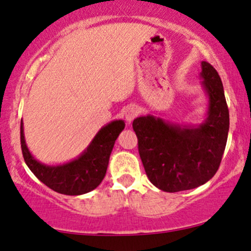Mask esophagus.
I'll use <instances>...</instances> for the list:
<instances>
[{
    "mask_svg": "<svg viewBox=\"0 0 251 251\" xmlns=\"http://www.w3.org/2000/svg\"><path fill=\"white\" fill-rule=\"evenodd\" d=\"M139 114V108L135 106V105H129V106L126 108L125 111V118L126 122L131 124L134 120V118Z\"/></svg>",
    "mask_w": 251,
    "mask_h": 251,
    "instance_id": "1",
    "label": "esophagus"
}]
</instances>
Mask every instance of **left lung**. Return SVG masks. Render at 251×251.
Returning <instances> with one entry per match:
<instances>
[{"instance_id": "left-lung-1", "label": "left lung", "mask_w": 251, "mask_h": 251, "mask_svg": "<svg viewBox=\"0 0 251 251\" xmlns=\"http://www.w3.org/2000/svg\"><path fill=\"white\" fill-rule=\"evenodd\" d=\"M208 112L199 126L175 125L154 116L133 120L138 150L151 182L164 192L196 188L209 181L221 164L229 131V111L221 78L201 63Z\"/></svg>"}]
</instances>
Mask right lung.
Here are the masks:
<instances>
[{
    "mask_svg": "<svg viewBox=\"0 0 251 251\" xmlns=\"http://www.w3.org/2000/svg\"><path fill=\"white\" fill-rule=\"evenodd\" d=\"M124 128L123 120L111 122L96 134L89 147L77 159L64 165L48 166L37 161L29 152L21 122L24 161L35 176L52 191L64 195L85 194L97 188L104 179L114 143Z\"/></svg>",
    "mask_w": 251,
    "mask_h": 251,
    "instance_id": "right-lung-1",
    "label": "right lung"
}]
</instances>
